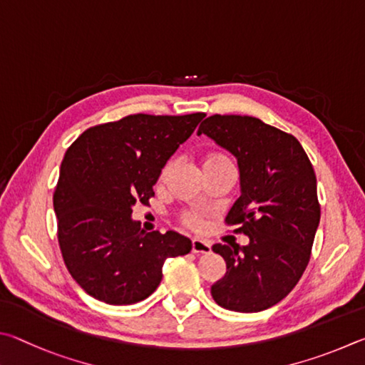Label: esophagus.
Listing matches in <instances>:
<instances>
[{
	"label": "esophagus",
	"mask_w": 365,
	"mask_h": 365,
	"mask_svg": "<svg viewBox=\"0 0 365 365\" xmlns=\"http://www.w3.org/2000/svg\"><path fill=\"white\" fill-rule=\"evenodd\" d=\"M192 252H194V253L207 255V253L212 252V245H210V242L200 240V239H194V240H192Z\"/></svg>",
	"instance_id": "esophagus-1"
}]
</instances>
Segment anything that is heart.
I'll use <instances>...</instances> for the list:
<instances>
[{"instance_id":"1","label":"heart","mask_w":365,"mask_h":365,"mask_svg":"<svg viewBox=\"0 0 365 365\" xmlns=\"http://www.w3.org/2000/svg\"><path fill=\"white\" fill-rule=\"evenodd\" d=\"M218 163H232V162L226 155H221V153H212V155H208L205 158V166L218 165ZM175 166H176L175 160H168V162L165 163V166L162 168V171H160V176H158L160 184H165L166 181H168V178L171 176V173H173V170H175ZM181 221L184 222V225L192 227V229H200L203 226L202 216L199 213H195V212L182 213Z\"/></svg>"}]
</instances>
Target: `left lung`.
<instances>
[{
  "label": "left lung",
  "mask_w": 365,
  "mask_h": 365,
  "mask_svg": "<svg viewBox=\"0 0 365 365\" xmlns=\"http://www.w3.org/2000/svg\"><path fill=\"white\" fill-rule=\"evenodd\" d=\"M207 134L237 158L240 197L226 225L248 245H213L226 274L212 285L221 308L258 312L277 304L302 279L321 220L314 168L295 136L247 115H212Z\"/></svg>",
  "instance_id": "8db88e82"
}]
</instances>
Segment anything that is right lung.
Here are the masks:
<instances>
[{
  "label": "right lung",
  "mask_w": 365,
  "mask_h": 365,
  "mask_svg": "<svg viewBox=\"0 0 365 365\" xmlns=\"http://www.w3.org/2000/svg\"><path fill=\"white\" fill-rule=\"evenodd\" d=\"M205 113L128 115L86 130L68 147L54 190L63 263L83 290L107 304L143 302L162 280L166 258L192 242L175 231H140L131 218L147 205L160 171Z\"/></svg>",
  "instance_id": "right-lung-1"
}]
</instances>
